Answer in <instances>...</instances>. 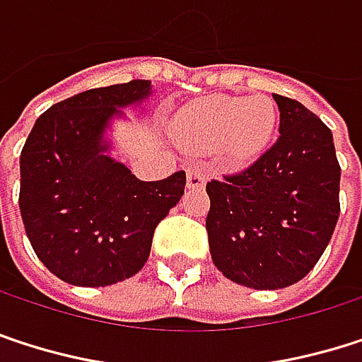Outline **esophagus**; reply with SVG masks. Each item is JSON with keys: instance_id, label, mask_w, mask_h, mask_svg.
Listing matches in <instances>:
<instances>
[{"instance_id": "34e87169", "label": "esophagus", "mask_w": 362, "mask_h": 362, "mask_svg": "<svg viewBox=\"0 0 362 362\" xmlns=\"http://www.w3.org/2000/svg\"><path fill=\"white\" fill-rule=\"evenodd\" d=\"M204 181H206L204 168H200V166H189L187 168V187L200 189V187H204Z\"/></svg>"}]
</instances>
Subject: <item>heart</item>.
<instances>
[{
	"mask_svg": "<svg viewBox=\"0 0 362 362\" xmlns=\"http://www.w3.org/2000/svg\"><path fill=\"white\" fill-rule=\"evenodd\" d=\"M276 122L268 96H211L179 115L175 136L189 149H219L230 162L243 164L268 147Z\"/></svg>",
	"mask_w": 362,
	"mask_h": 362,
	"instance_id": "heart-1",
	"label": "heart"
}]
</instances>
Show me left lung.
<instances>
[{"label": "left lung", "instance_id": "left-lung-1", "mask_svg": "<svg viewBox=\"0 0 362 362\" xmlns=\"http://www.w3.org/2000/svg\"><path fill=\"white\" fill-rule=\"evenodd\" d=\"M274 100L276 143L247 168L206 183L213 262L251 288L299 282L325 253L339 217L341 168L331 130L299 100Z\"/></svg>", "mask_w": 362, "mask_h": 362}]
</instances>
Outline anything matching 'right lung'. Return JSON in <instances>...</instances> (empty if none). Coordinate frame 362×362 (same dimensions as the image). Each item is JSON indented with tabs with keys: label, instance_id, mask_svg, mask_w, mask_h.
<instances>
[{
	"label": "right lung",
	"instance_id": "right-lung-1",
	"mask_svg": "<svg viewBox=\"0 0 362 362\" xmlns=\"http://www.w3.org/2000/svg\"><path fill=\"white\" fill-rule=\"evenodd\" d=\"M149 94L130 80L69 96L44 111L21 151L18 206L40 262L76 286H107L141 270L156 226L181 200L185 170L141 181L103 156L117 107Z\"/></svg>",
	"mask_w": 362,
	"mask_h": 362
}]
</instances>
